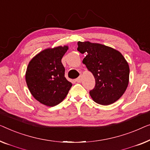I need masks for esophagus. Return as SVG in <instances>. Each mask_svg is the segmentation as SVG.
<instances>
[{"label": "esophagus", "mask_w": 150, "mask_h": 150, "mask_svg": "<svg viewBox=\"0 0 150 150\" xmlns=\"http://www.w3.org/2000/svg\"><path fill=\"white\" fill-rule=\"evenodd\" d=\"M75 81H77V82H78V83H80V82L81 81V76L80 75L79 77H78L77 78V79H75Z\"/></svg>", "instance_id": "obj_1"}]
</instances>
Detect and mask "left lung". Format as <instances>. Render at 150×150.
<instances>
[{
	"label": "left lung",
	"instance_id": "8db88e82",
	"mask_svg": "<svg viewBox=\"0 0 150 150\" xmlns=\"http://www.w3.org/2000/svg\"><path fill=\"white\" fill-rule=\"evenodd\" d=\"M77 45L78 51L86 54L83 63L95 78L90 96L98 104H112L127 88L130 73L128 62L120 52L104 45L88 41H79Z\"/></svg>",
	"mask_w": 150,
	"mask_h": 150
}]
</instances>
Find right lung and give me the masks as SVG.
<instances>
[{
	"mask_svg": "<svg viewBox=\"0 0 150 150\" xmlns=\"http://www.w3.org/2000/svg\"><path fill=\"white\" fill-rule=\"evenodd\" d=\"M68 47L43 50L29 62L26 81L30 93L42 104L54 107L64 100L72 83L64 77L61 60Z\"/></svg>",
	"mask_w": 150,
	"mask_h": 150,
	"instance_id": "add662e5",
	"label": "right lung"
}]
</instances>
